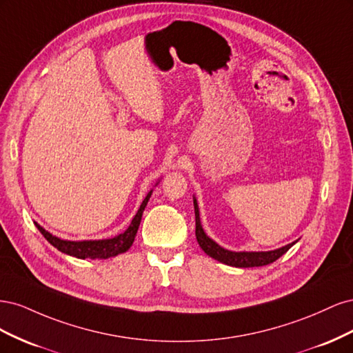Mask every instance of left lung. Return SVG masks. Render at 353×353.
<instances>
[{
    "label": "left lung",
    "instance_id": "8db88e82",
    "mask_svg": "<svg viewBox=\"0 0 353 353\" xmlns=\"http://www.w3.org/2000/svg\"><path fill=\"white\" fill-rule=\"evenodd\" d=\"M193 203H194V213H196V239L200 248L203 249L206 254H209L210 258L215 261H219L221 263H225L230 266H236V268H253V266H263V265H270L275 262L279 258L292 248L293 244L297 243L293 241L287 245H283L280 249L275 250H268V252H232L228 249H223L222 245H219L216 241H213L208 234L205 232L201 227L200 222V212H199V205H197V199L193 196Z\"/></svg>",
    "mask_w": 353,
    "mask_h": 353
}]
</instances>
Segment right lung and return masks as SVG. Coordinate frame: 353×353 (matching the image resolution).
I'll return each instance as SVG.
<instances>
[{"label":"right lung","mask_w":353,"mask_h":353,"mask_svg":"<svg viewBox=\"0 0 353 353\" xmlns=\"http://www.w3.org/2000/svg\"><path fill=\"white\" fill-rule=\"evenodd\" d=\"M159 183H156L157 185ZM153 190H150L147 193L145 199L143 200L140 209L135 213V216L132 218L130 227H128L119 236H114L112 239H103V240H81V241H72V240H63L56 236H52L51 232L42 228L39 223L35 222L37 228L41 231L42 236L47 239L50 244L54 245L57 250L61 253H66L69 256H73V258L78 259H109L113 258V256H117L121 253H125L126 250H130L132 245L138 227H140V222L143 218V212L147 206L148 200L152 197Z\"/></svg>","instance_id":"right-lung-1"}]
</instances>
